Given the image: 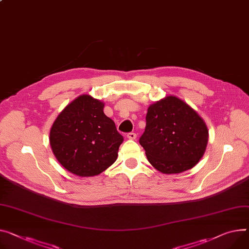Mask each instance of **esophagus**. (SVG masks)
<instances>
[{
    "mask_svg": "<svg viewBox=\"0 0 249 249\" xmlns=\"http://www.w3.org/2000/svg\"><path fill=\"white\" fill-rule=\"evenodd\" d=\"M126 138L128 140H136L137 139V135H136L135 132H128L127 135H126Z\"/></svg>",
    "mask_w": 249,
    "mask_h": 249,
    "instance_id": "1",
    "label": "esophagus"
}]
</instances>
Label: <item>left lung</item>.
Listing matches in <instances>:
<instances>
[{
    "label": "left lung",
    "instance_id": "1",
    "mask_svg": "<svg viewBox=\"0 0 249 249\" xmlns=\"http://www.w3.org/2000/svg\"><path fill=\"white\" fill-rule=\"evenodd\" d=\"M140 139L149 163L165 175L193 168L202 158L208 129L198 113L175 95L148 107Z\"/></svg>",
    "mask_w": 249,
    "mask_h": 249
}]
</instances>
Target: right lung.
I'll return each mask as SVG.
<instances>
[{"label": "right lung", "instance_id": "right-lung-1", "mask_svg": "<svg viewBox=\"0 0 249 249\" xmlns=\"http://www.w3.org/2000/svg\"><path fill=\"white\" fill-rule=\"evenodd\" d=\"M105 104L83 94L53 122L50 144L55 159L79 177L98 176L118 159L124 138L104 112Z\"/></svg>", "mask_w": 249, "mask_h": 249}]
</instances>
